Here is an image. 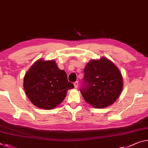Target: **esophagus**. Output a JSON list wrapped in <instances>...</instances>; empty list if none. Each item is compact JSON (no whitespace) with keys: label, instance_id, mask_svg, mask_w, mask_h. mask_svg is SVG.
Here are the masks:
<instances>
[{"label":"esophagus","instance_id":"obj_1","mask_svg":"<svg viewBox=\"0 0 148 148\" xmlns=\"http://www.w3.org/2000/svg\"><path fill=\"white\" fill-rule=\"evenodd\" d=\"M74 88H77L78 87V82H76L74 83Z\"/></svg>","mask_w":148,"mask_h":148}]
</instances>
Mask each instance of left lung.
Segmentation results:
<instances>
[{
	"label": "left lung",
	"instance_id": "left-lung-1",
	"mask_svg": "<svg viewBox=\"0 0 148 148\" xmlns=\"http://www.w3.org/2000/svg\"><path fill=\"white\" fill-rule=\"evenodd\" d=\"M84 87L80 92L87 103L95 108L110 106L118 99L123 87L119 69L106 57L92 59L84 69Z\"/></svg>",
	"mask_w": 148,
	"mask_h": 148
}]
</instances>
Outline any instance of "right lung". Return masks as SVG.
I'll return each mask as SVG.
<instances>
[{"label":"right lung","mask_w":148,"mask_h":148,"mask_svg":"<svg viewBox=\"0 0 148 148\" xmlns=\"http://www.w3.org/2000/svg\"><path fill=\"white\" fill-rule=\"evenodd\" d=\"M23 87L28 99L35 106L52 110L63 101L74 85L68 81L66 72L60 70L54 60L40 59L24 76Z\"/></svg>","instance_id":"add662e5"}]
</instances>
